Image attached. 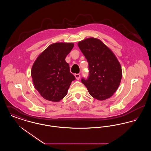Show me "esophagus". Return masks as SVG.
Listing matches in <instances>:
<instances>
[{"instance_id": "obj_1", "label": "esophagus", "mask_w": 151, "mask_h": 151, "mask_svg": "<svg viewBox=\"0 0 151 151\" xmlns=\"http://www.w3.org/2000/svg\"><path fill=\"white\" fill-rule=\"evenodd\" d=\"M75 78L77 79V80H79L80 79V74H75Z\"/></svg>"}]
</instances>
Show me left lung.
I'll use <instances>...</instances> for the list:
<instances>
[{"label": "left lung", "instance_id": "1", "mask_svg": "<svg viewBox=\"0 0 151 151\" xmlns=\"http://www.w3.org/2000/svg\"><path fill=\"white\" fill-rule=\"evenodd\" d=\"M88 62L89 76L81 79L88 92L98 100L111 97L120 85L122 68L114 54L100 40L90 37L78 43Z\"/></svg>", "mask_w": 151, "mask_h": 151}]
</instances>
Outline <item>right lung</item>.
<instances>
[{"mask_svg":"<svg viewBox=\"0 0 151 151\" xmlns=\"http://www.w3.org/2000/svg\"><path fill=\"white\" fill-rule=\"evenodd\" d=\"M73 46V43H52L34 62L31 71L33 83L45 99L59 102L67 95L75 78L65 58Z\"/></svg>","mask_w":151,"mask_h":151,"instance_id":"1","label":"right lung"}]
</instances>
